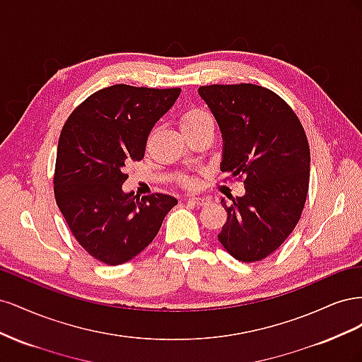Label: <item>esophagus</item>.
Listing matches in <instances>:
<instances>
[{"label": "esophagus", "mask_w": 362, "mask_h": 362, "mask_svg": "<svg viewBox=\"0 0 362 362\" xmlns=\"http://www.w3.org/2000/svg\"><path fill=\"white\" fill-rule=\"evenodd\" d=\"M187 201H189L190 204L196 205V206H202V205L210 204V199H206V198H194V196H192V198H189Z\"/></svg>", "instance_id": "1"}]
</instances>
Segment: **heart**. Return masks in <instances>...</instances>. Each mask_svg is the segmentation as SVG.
<instances>
[{
    "label": "heart",
    "instance_id": "obj_1",
    "mask_svg": "<svg viewBox=\"0 0 362 362\" xmlns=\"http://www.w3.org/2000/svg\"><path fill=\"white\" fill-rule=\"evenodd\" d=\"M180 125L185 133H190V131L201 129L204 127H214V120L210 113H206L202 108H189L185 110L180 119ZM181 182L187 187H194L196 180L193 177H182Z\"/></svg>",
    "mask_w": 362,
    "mask_h": 362
}]
</instances>
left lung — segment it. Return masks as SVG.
Listing matches in <instances>:
<instances>
[{
  "label": "left lung",
  "mask_w": 362,
  "mask_h": 362,
  "mask_svg": "<svg viewBox=\"0 0 362 362\" xmlns=\"http://www.w3.org/2000/svg\"><path fill=\"white\" fill-rule=\"evenodd\" d=\"M223 139L221 170L245 178L246 193L222 199L218 242L238 261L273 254L298 225L310 182V146L300 120L276 93L257 84L202 86Z\"/></svg>",
  "instance_id": "8db88e82"
}]
</instances>
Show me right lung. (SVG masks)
Masks as SVG:
<instances>
[{
	"instance_id": "obj_1",
	"label": "right lung",
	"mask_w": 362,
	"mask_h": 362,
	"mask_svg": "<svg viewBox=\"0 0 362 362\" xmlns=\"http://www.w3.org/2000/svg\"><path fill=\"white\" fill-rule=\"evenodd\" d=\"M181 89L115 84L90 95L64 124L57 146L54 196L81 247L105 264H124L158 234L178 204L169 194L125 193V166L145 156L157 120Z\"/></svg>"
}]
</instances>
